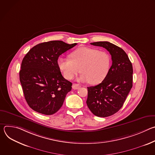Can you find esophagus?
<instances>
[{"mask_svg":"<svg viewBox=\"0 0 155 155\" xmlns=\"http://www.w3.org/2000/svg\"><path fill=\"white\" fill-rule=\"evenodd\" d=\"M80 85L79 84H77V83H74L73 85H72V88L74 90H77L78 89V88L80 87Z\"/></svg>","mask_w":155,"mask_h":155,"instance_id":"1","label":"esophagus"}]
</instances>
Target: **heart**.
<instances>
[{"label":"heart","mask_w":155,"mask_h":155,"mask_svg":"<svg viewBox=\"0 0 155 155\" xmlns=\"http://www.w3.org/2000/svg\"><path fill=\"white\" fill-rule=\"evenodd\" d=\"M69 56L70 58H59L58 60V68L66 79L72 80L80 71V81L96 84L102 81L108 74L110 57L105 51L81 47L72 51Z\"/></svg>","instance_id":"1"}]
</instances>
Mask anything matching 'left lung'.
<instances>
[{
	"mask_svg": "<svg viewBox=\"0 0 155 155\" xmlns=\"http://www.w3.org/2000/svg\"><path fill=\"white\" fill-rule=\"evenodd\" d=\"M105 48L111 54L112 65L104 80L94 86L87 87V105L99 117H107L117 112L132 87L133 69L126 52L108 41L91 43Z\"/></svg>",
	"mask_w": 155,
	"mask_h": 155,
	"instance_id": "8db88e82",
	"label": "left lung"
}]
</instances>
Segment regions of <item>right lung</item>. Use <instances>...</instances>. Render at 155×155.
<instances>
[{
	"mask_svg": "<svg viewBox=\"0 0 155 155\" xmlns=\"http://www.w3.org/2000/svg\"><path fill=\"white\" fill-rule=\"evenodd\" d=\"M77 44L60 40L43 42L32 48L24 57L19 80L25 99L34 111L50 115L62 107L72 83L62 77L58 59Z\"/></svg>",
	"mask_w": 155,
	"mask_h": 155,
	"instance_id": "1",
	"label": "right lung"
}]
</instances>
